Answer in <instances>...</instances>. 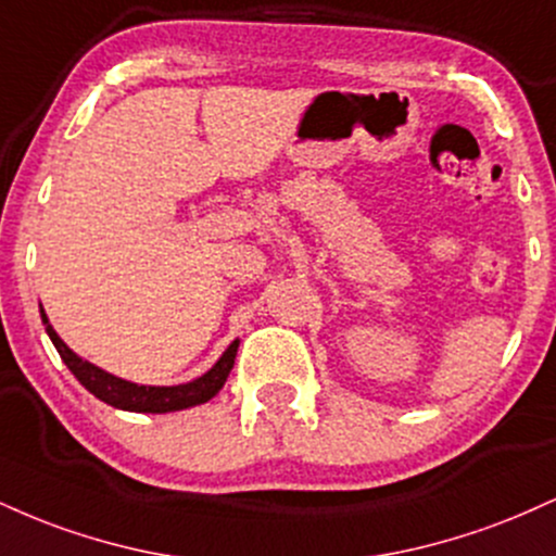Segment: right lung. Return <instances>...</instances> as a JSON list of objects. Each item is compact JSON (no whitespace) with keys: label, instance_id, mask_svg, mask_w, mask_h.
I'll return each instance as SVG.
<instances>
[{"label":"right lung","instance_id":"obj_1","mask_svg":"<svg viewBox=\"0 0 556 556\" xmlns=\"http://www.w3.org/2000/svg\"><path fill=\"white\" fill-rule=\"evenodd\" d=\"M43 324H47V334L52 337L56 353L60 358L65 361V366L73 371L75 379L80 381L93 397H99L106 405L119 407V410H132V413H169V410H182V407H193L201 405V402H208L225 387L229 371L235 366V355H238V344L240 340H235L229 348L225 350L216 366L208 374H203L201 379L190 381V384H180V387H143V384H132V381L117 379V376L101 371L96 368L93 363L78 358L73 350L67 348L65 342L56 337V331L49 324L47 314L41 311Z\"/></svg>","mask_w":556,"mask_h":556}]
</instances>
